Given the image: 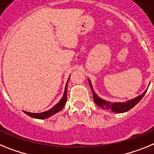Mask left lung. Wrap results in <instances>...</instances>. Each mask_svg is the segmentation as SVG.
Masks as SVG:
<instances>
[{"label": "left lung", "instance_id": "left-lung-1", "mask_svg": "<svg viewBox=\"0 0 154 154\" xmlns=\"http://www.w3.org/2000/svg\"><path fill=\"white\" fill-rule=\"evenodd\" d=\"M88 81H89V85H90L91 89H92L93 100L95 102V103L97 106H99V107H101V108L106 109H111L112 112H116V113H123V112H126L127 111H129L130 109H131L133 107L135 106L136 105L143 99V97L146 94V91L148 89H146V90L144 91V92H143L141 95H140L137 97L130 99V100H128L126 102H123V103H112V102H109L106 101V100H105V99H101L99 96H98L97 94L93 90L91 81L89 79H88Z\"/></svg>", "mask_w": 154, "mask_h": 154}]
</instances>
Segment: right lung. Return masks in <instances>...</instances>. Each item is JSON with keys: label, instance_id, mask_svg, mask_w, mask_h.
<instances>
[{"label": "right lung", "instance_id": "right-lung-1", "mask_svg": "<svg viewBox=\"0 0 154 154\" xmlns=\"http://www.w3.org/2000/svg\"><path fill=\"white\" fill-rule=\"evenodd\" d=\"M70 78V76H69ZM69 78L68 79V81L66 82V85L65 87V92H64L63 96L62 98L60 99V101L58 102L57 104H55L52 108H51L50 109L47 110V111H45V112H39V113H34V112H26V111H24V112L25 114H27L28 116H31L32 118H35V119H47V118H49L51 116L55 115V113L58 112L59 111L63 109V107L65 106L66 101H67V87H68V82H69Z\"/></svg>", "mask_w": 154, "mask_h": 154}]
</instances>
